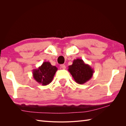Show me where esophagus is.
Returning <instances> with one entry per match:
<instances>
[{
    "label": "esophagus",
    "mask_w": 126,
    "mask_h": 126,
    "mask_svg": "<svg viewBox=\"0 0 126 126\" xmlns=\"http://www.w3.org/2000/svg\"><path fill=\"white\" fill-rule=\"evenodd\" d=\"M60 66H61V68L62 69H65L66 68V66H65V65L64 64H61L60 65Z\"/></svg>",
    "instance_id": "obj_1"
}]
</instances>
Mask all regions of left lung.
Here are the masks:
<instances>
[{"label": "left lung", "instance_id": "8db88e82", "mask_svg": "<svg viewBox=\"0 0 126 126\" xmlns=\"http://www.w3.org/2000/svg\"><path fill=\"white\" fill-rule=\"evenodd\" d=\"M68 71L77 83L82 84L92 79L94 70L82 59L74 60L73 64L68 66Z\"/></svg>", "mask_w": 126, "mask_h": 126}]
</instances>
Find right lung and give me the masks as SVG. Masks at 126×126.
Returning <instances> with one entry per match:
<instances>
[{"mask_svg": "<svg viewBox=\"0 0 126 126\" xmlns=\"http://www.w3.org/2000/svg\"><path fill=\"white\" fill-rule=\"evenodd\" d=\"M57 69L56 66L51 64L49 62H44L38 68L33 69V77L39 84L47 85L52 82Z\"/></svg>", "mask_w": 126, "mask_h": 126, "instance_id": "1", "label": "right lung"}]
</instances>
